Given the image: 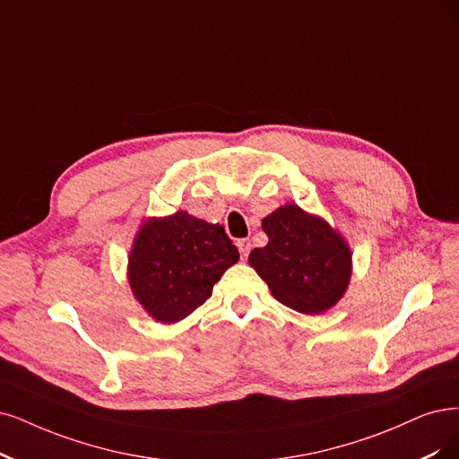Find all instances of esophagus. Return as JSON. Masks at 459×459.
Masks as SVG:
<instances>
[{"label": "esophagus", "mask_w": 459, "mask_h": 459, "mask_svg": "<svg viewBox=\"0 0 459 459\" xmlns=\"http://www.w3.org/2000/svg\"><path fill=\"white\" fill-rule=\"evenodd\" d=\"M236 246H238V249H240V255H242V259H247V255H249V249H251V242H249L247 238H242V240L236 242Z\"/></svg>", "instance_id": "1"}]
</instances>
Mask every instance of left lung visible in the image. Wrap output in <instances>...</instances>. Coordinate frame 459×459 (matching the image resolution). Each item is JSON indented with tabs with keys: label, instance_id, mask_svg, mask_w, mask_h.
<instances>
[{
	"label": "left lung",
	"instance_id": "left-lung-1",
	"mask_svg": "<svg viewBox=\"0 0 459 459\" xmlns=\"http://www.w3.org/2000/svg\"><path fill=\"white\" fill-rule=\"evenodd\" d=\"M264 247L249 253V266L287 308L314 316L341 300L351 278V249L324 217L285 204L263 219Z\"/></svg>",
	"mask_w": 459,
	"mask_h": 459
}]
</instances>
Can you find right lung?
<instances>
[{
	"label": "right lung",
	"mask_w": 459,
	"mask_h": 459,
	"mask_svg": "<svg viewBox=\"0 0 459 459\" xmlns=\"http://www.w3.org/2000/svg\"><path fill=\"white\" fill-rule=\"evenodd\" d=\"M240 253L221 225L179 210L147 217L128 255V283L142 308L160 324H178L212 297Z\"/></svg>",
	"instance_id": "1"
}]
</instances>
